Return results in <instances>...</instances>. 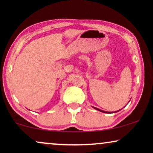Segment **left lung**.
<instances>
[{
    "instance_id": "left-lung-1",
    "label": "left lung",
    "mask_w": 153,
    "mask_h": 153,
    "mask_svg": "<svg viewBox=\"0 0 153 153\" xmlns=\"http://www.w3.org/2000/svg\"><path fill=\"white\" fill-rule=\"evenodd\" d=\"M93 108H95L96 110H98V111H101V112H103V113H109V112H107V111H102V110H100V109H99V108H95V107H93Z\"/></svg>"
}]
</instances>
